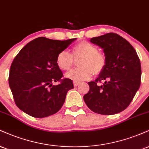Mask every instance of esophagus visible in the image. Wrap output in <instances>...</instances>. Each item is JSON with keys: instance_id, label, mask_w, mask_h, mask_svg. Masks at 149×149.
<instances>
[{"instance_id": "esophagus-1", "label": "esophagus", "mask_w": 149, "mask_h": 149, "mask_svg": "<svg viewBox=\"0 0 149 149\" xmlns=\"http://www.w3.org/2000/svg\"><path fill=\"white\" fill-rule=\"evenodd\" d=\"M80 84V82H78V81H74L73 82V85L75 86V87H76V86H78V85Z\"/></svg>"}]
</instances>
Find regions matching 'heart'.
Listing matches in <instances>:
<instances>
[{
  "mask_svg": "<svg viewBox=\"0 0 149 149\" xmlns=\"http://www.w3.org/2000/svg\"><path fill=\"white\" fill-rule=\"evenodd\" d=\"M79 59L78 65L80 67L67 74V78L75 81L88 80L94 73L99 75L106 67L105 55L98 51L97 46L87 41H82L73 46L71 54L66 51L60 52L57 56L56 64L61 70L68 71L74 64V60Z\"/></svg>",
  "mask_w": 149,
  "mask_h": 149,
  "instance_id": "b5f03b06",
  "label": "heart"
}]
</instances>
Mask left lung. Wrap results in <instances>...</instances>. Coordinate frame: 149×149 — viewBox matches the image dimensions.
Returning a JSON list of instances; mask_svg holds the SVG:
<instances>
[{
  "instance_id": "1",
  "label": "left lung",
  "mask_w": 149,
  "mask_h": 149,
  "mask_svg": "<svg viewBox=\"0 0 149 149\" xmlns=\"http://www.w3.org/2000/svg\"><path fill=\"white\" fill-rule=\"evenodd\" d=\"M90 42L103 48L107 64L96 80L88 82L89 90L84 95V101L96 113L111 115L122 112L140 86L139 57L131 44L116 33L93 37Z\"/></svg>"
}]
</instances>
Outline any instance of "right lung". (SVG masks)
Instances as JSON below:
<instances>
[{"instance_id": "1", "label": "right lung", "mask_w": 149, "mask_h": 149, "mask_svg": "<svg viewBox=\"0 0 149 149\" xmlns=\"http://www.w3.org/2000/svg\"><path fill=\"white\" fill-rule=\"evenodd\" d=\"M76 39L38 37L27 44L14 57L9 85L16 105L25 113L44 118L55 114L62 107L67 92L73 85L69 78H62L56 58ZM56 81L60 83L53 86Z\"/></svg>"}]
</instances>
